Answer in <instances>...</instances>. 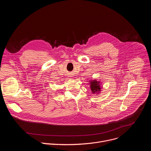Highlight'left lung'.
<instances>
[{
	"label": "left lung",
	"instance_id": "left-lung-1",
	"mask_svg": "<svg viewBox=\"0 0 151 151\" xmlns=\"http://www.w3.org/2000/svg\"><path fill=\"white\" fill-rule=\"evenodd\" d=\"M90 88L92 93L94 94H99L101 91V86H100V82L98 81L97 80H91L90 81Z\"/></svg>",
	"mask_w": 151,
	"mask_h": 151
}]
</instances>
